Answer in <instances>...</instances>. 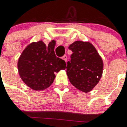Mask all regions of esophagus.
<instances>
[{"mask_svg":"<svg viewBox=\"0 0 127 127\" xmlns=\"http://www.w3.org/2000/svg\"><path fill=\"white\" fill-rule=\"evenodd\" d=\"M63 59L65 62H66V61H67V56L64 55L63 57Z\"/></svg>","mask_w":127,"mask_h":127,"instance_id":"1","label":"esophagus"}]
</instances>
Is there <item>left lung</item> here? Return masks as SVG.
<instances>
[{"instance_id": "obj_1", "label": "left lung", "mask_w": 127, "mask_h": 127, "mask_svg": "<svg viewBox=\"0 0 127 127\" xmlns=\"http://www.w3.org/2000/svg\"><path fill=\"white\" fill-rule=\"evenodd\" d=\"M68 48L72 54L66 66L68 78L76 88L83 92H90L102 76V58L89 41H76Z\"/></svg>"}]
</instances>
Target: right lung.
Listing matches in <instances>:
<instances>
[{
    "instance_id": "1",
    "label": "right lung",
    "mask_w": 127,
    "mask_h": 127,
    "mask_svg": "<svg viewBox=\"0 0 127 127\" xmlns=\"http://www.w3.org/2000/svg\"><path fill=\"white\" fill-rule=\"evenodd\" d=\"M55 41L47 47L43 41L29 44L23 51L18 61L21 79L32 90H43L53 84L55 72L65 70L66 63L56 57Z\"/></svg>"
}]
</instances>
